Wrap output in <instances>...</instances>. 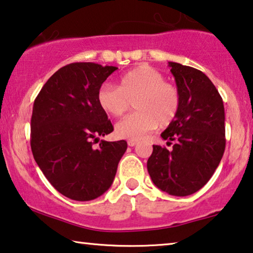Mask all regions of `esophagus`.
<instances>
[{
  "label": "esophagus",
  "instance_id": "34e87169",
  "mask_svg": "<svg viewBox=\"0 0 253 253\" xmlns=\"http://www.w3.org/2000/svg\"><path fill=\"white\" fill-rule=\"evenodd\" d=\"M137 144V141H134V139H129V141H128V145L129 146H135Z\"/></svg>",
  "mask_w": 253,
  "mask_h": 253
}]
</instances>
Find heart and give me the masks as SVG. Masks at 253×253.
<instances>
[{"instance_id":"1","label":"heart","mask_w":253,"mask_h":253,"mask_svg":"<svg viewBox=\"0 0 253 253\" xmlns=\"http://www.w3.org/2000/svg\"><path fill=\"white\" fill-rule=\"evenodd\" d=\"M97 103L105 114L120 117L129 109L136 112L117 123V136L141 139L159 124L167 126L179 110V90L172 83L166 82L164 75L149 65H139L118 79V85L103 84L97 90Z\"/></svg>"}]
</instances>
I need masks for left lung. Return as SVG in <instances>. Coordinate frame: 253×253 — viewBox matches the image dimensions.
<instances>
[{
	"label": "left lung",
	"mask_w": 253,
	"mask_h": 253,
	"mask_svg": "<svg viewBox=\"0 0 253 253\" xmlns=\"http://www.w3.org/2000/svg\"><path fill=\"white\" fill-rule=\"evenodd\" d=\"M179 90L176 118L161 137L172 150L153 145L148 171L154 185L176 197L199 191L213 175L225 151V110L220 94L202 71L169 62Z\"/></svg>",
	"instance_id": "8db88e82"
}]
</instances>
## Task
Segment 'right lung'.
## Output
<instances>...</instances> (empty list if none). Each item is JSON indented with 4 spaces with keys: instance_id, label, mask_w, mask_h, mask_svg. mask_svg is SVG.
I'll return each mask as SVG.
<instances>
[{
    "instance_id": "1",
    "label": "right lung",
    "mask_w": 253,
    "mask_h": 253,
    "mask_svg": "<svg viewBox=\"0 0 253 253\" xmlns=\"http://www.w3.org/2000/svg\"><path fill=\"white\" fill-rule=\"evenodd\" d=\"M118 68L75 62L54 73L34 101L30 146L56 191L76 201L102 195L114 182L126 141L107 142L114 126L97 103V90Z\"/></svg>"
}]
</instances>
